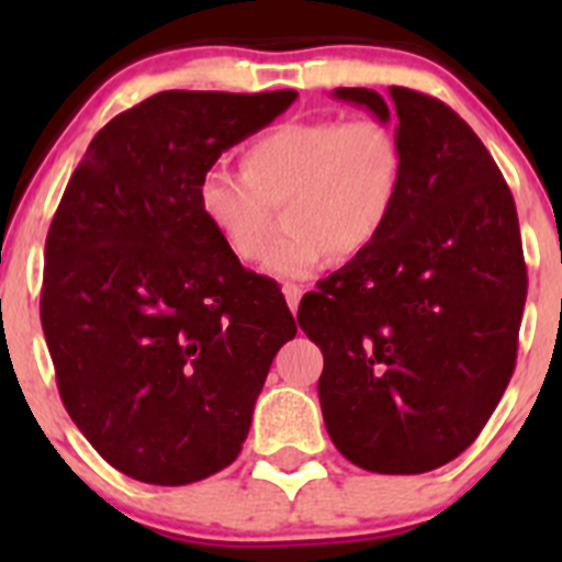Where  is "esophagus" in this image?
Listing matches in <instances>:
<instances>
[{
    "label": "esophagus",
    "instance_id": "1",
    "mask_svg": "<svg viewBox=\"0 0 562 562\" xmlns=\"http://www.w3.org/2000/svg\"><path fill=\"white\" fill-rule=\"evenodd\" d=\"M282 293H285V302H288V307H291V313H296L299 302H302L304 288L302 285H293V282H288V285L282 288Z\"/></svg>",
    "mask_w": 562,
    "mask_h": 562
}]
</instances>
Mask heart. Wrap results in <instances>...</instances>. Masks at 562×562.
Returning a JSON list of instances; mask_svg holds the SVG:
<instances>
[{
  "label": "heart",
  "instance_id": "obj_1",
  "mask_svg": "<svg viewBox=\"0 0 562 562\" xmlns=\"http://www.w3.org/2000/svg\"><path fill=\"white\" fill-rule=\"evenodd\" d=\"M402 146L372 119H299L249 140L241 176L212 168L198 179L195 206L234 258L255 263L271 239V206L293 231L269 252L282 280L315 274L342 249L367 255L386 234L402 190Z\"/></svg>",
  "mask_w": 562,
  "mask_h": 562
}]
</instances>
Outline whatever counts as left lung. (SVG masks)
I'll return each mask as SVG.
<instances>
[{
  "label": "left lung",
  "mask_w": 562,
  "mask_h": 562,
  "mask_svg": "<svg viewBox=\"0 0 562 562\" xmlns=\"http://www.w3.org/2000/svg\"><path fill=\"white\" fill-rule=\"evenodd\" d=\"M396 122L402 190L386 234L299 307L323 353V422L370 473H427L462 454L517 364L527 269L517 206L479 135L405 87L334 89Z\"/></svg>",
  "instance_id": "left-lung-1"
}]
</instances>
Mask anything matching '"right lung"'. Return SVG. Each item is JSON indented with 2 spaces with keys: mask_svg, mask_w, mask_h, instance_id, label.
<instances>
[{
  "mask_svg": "<svg viewBox=\"0 0 562 562\" xmlns=\"http://www.w3.org/2000/svg\"><path fill=\"white\" fill-rule=\"evenodd\" d=\"M296 98L160 92L111 119L67 181L40 321L67 413L130 479L181 486L228 468L296 337L277 282L247 271L195 206L220 155Z\"/></svg>",
  "mask_w": 562,
  "mask_h": 562,
  "instance_id": "add662e5",
  "label": "right lung"
}]
</instances>
